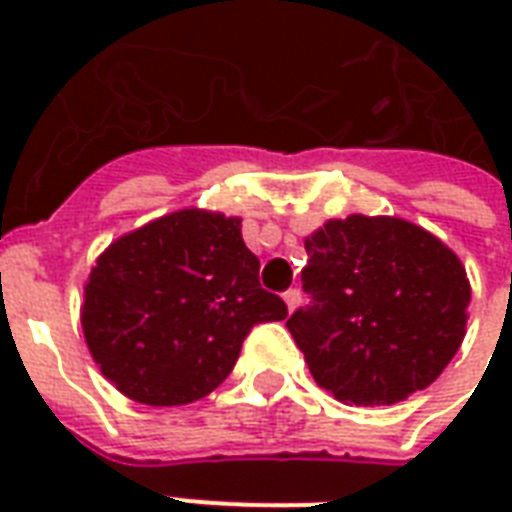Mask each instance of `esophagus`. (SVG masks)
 <instances>
[{
  "label": "esophagus",
  "instance_id": "34e87169",
  "mask_svg": "<svg viewBox=\"0 0 512 512\" xmlns=\"http://www.w3.org/2000/svg\"><path fill=\"white\" fill-rule=\"evenodd\" d=\"M300 300H303V295H300V289H289V292H284V303H287V311L292 313L300 305Z\"/></svg>",
  "mask_w": 512,
  "mask_h": 512
}]
</instances>
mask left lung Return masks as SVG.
I'll list each match as a JSON object with an SVG mask.
<instances>
[{
    "label": "left lung",
    "instance_id": "obj_1",
    "mask_svg": "<svg viewBox=\"0 0 512 512\" xmlns=\"http://www.w3.org/2000/svg\"><path fill=\"white\" fill-rule=\"evenodd\" d=\"M311 305L287 329L313 380L342 404L425 390L460 350L470 281L444 241L401 217L348 215L305 239Z\"/></svg>",
    "mask_w": 512,
    "mask_h": 512
}]
</instances>
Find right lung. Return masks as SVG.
I'll return each instance as SVG.
<instances>
[{
	"mask_svg": "<svg viewBox=\"0 0 512 512\" xmlns=\"http://www.w3.org/2000/svg\"><path fill=\"white\" fill-rule=\"evenodd\" d=\"M239 217L177 209L108 244L84 284L82 329L100 372L148 406L209 396L249 329L287 319L260 287Z\"/></svg>",
	"mask_w": 512,
	"mask_h": 512,
	"instance_id": "1",
	"label": "right lung"
}]
</instances>
